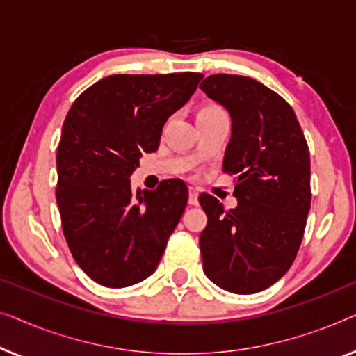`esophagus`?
<instances>
[{
    "instance_id": "1",
    "label": "esophagus",
    "mask_w": 356,
    "mask_h": 356,
    "mask_svg": "<svg viewBox=\"0 0 356 356\" xmlns=\"http://www.w3.org/2000/svg\"><path fill=\"white\" fill-rule=\"evenodd\" d=\"M188 203L190 204H198V190L190 187L188 190Z\"/></svg>"
}]
</instances>
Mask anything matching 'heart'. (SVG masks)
I'll use <instances>...</instances> for the list:
<instances>
[{
    "instance_id": "obj_1",
    "label": "heart",
    "mask_w": 356,
    "mask_h": 356,
    "mask_svg": "<svg viewBox=\"0 0 356 356\" xmlns=\"http://www.w3.org/2000/svg\"><path fill=\"white\" fill-rule=\"evenodd\" d=\"M214 111H221V108L216 106V104H207V106L200 109L198 114H207V113H214Z\"/></svg>"
}]
</instances>
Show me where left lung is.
<instances>
[{"mask_svg": "<svg viewBox=\"0 0 356 356\" xmlns=\"http://www.w3.org/2000/svg\"><path fill=\"white\" fill-rule=\"evenodd\" d=\"M232 119L222 171L237 174V207L200 195L208 224L200 234L203 271L234 293H257L297 257L312 204L309 149L293 109L258 80L214 74L200 83Z\"/></svg>", "mask_w": 356, "mask_h": 356, "instance_id": "left-lung-1", "label": "left lung"}]
</instances>
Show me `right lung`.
Returning <instances> with one entry per match:
<instances>
[{
    "label": "right lung",
    "mask_w": 356,
    "mask_h": 356,
    "mask_svg": "<svg viewBox=\"0 0 356 356\" xmlns=\"http://www.w3.org/2000/svg\"><path fill=\"white\" fill-rule=\"evenodd\" d=\"M203 74H116L74 102L58 145L56 202L74 259L95 282L127 287L159 264L187 207V185L130 187L143 153L159 147L169 116L192 97Z\"/></svg>",
    "instance_id": "1"
}]
</instances>
